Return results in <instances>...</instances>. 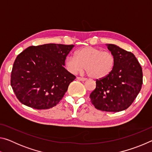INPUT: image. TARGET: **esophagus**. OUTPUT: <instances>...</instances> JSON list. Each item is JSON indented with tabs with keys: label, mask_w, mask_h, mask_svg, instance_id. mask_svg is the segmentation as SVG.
<instances>
[{
	"label": "esophagus",
	"mask_w": 152,
	"mask_h": 152,
	"mask_svg": "<svg viewBox=\"0 0 152 152\" xmlns=\"http://www.w3.org/2000/svg\"><path fill=\"white\" fill-rule=\"evenodd\" d=\"M77 79H78V80H80V81H86V78H81V77H77Z\"/></svg>",
	"instance_id": "1"
}]
</instances>
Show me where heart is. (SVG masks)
<instances>
[{"label":"heart","mask_w":152,"mask_h":152,"mask_svg":"<svg viewBox=\"0 0 152 152\" xmlns=\"http://www.w3.org/2000/svg\"><path fill=\"white\" fill-rule=\"evenodd\" d=\"M68 70L76 74L84 70L89 77L102 79L109 76L114 68L115 58L111 52L94 47H84L75 52V57L69 56L66 60Z\"/></svg>","instance_id":"b5f03b06"}]
</instances>
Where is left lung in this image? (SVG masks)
<instances>
[{"label": "left lung", "instance_id": "8db88e82", "mask_svg": "<svg viewBox=\"0 0 152 152\" xmlns=\"http://www.w3.org/2000/svg\"><path fill=\"white\" fill-rule=\"evenodd\" d=\"M115 56L114 68L109 76L96 81L90 95L96 109L108 112L127 109L140 92L142 68L133 53L115 44H106Z\"/></svg>", "mask_w": 152, "mask_h": 152}]
</instances>
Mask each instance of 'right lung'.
<instances>
[{
	"instance_id": "right-lung-1",
	"label": "right lung",
	"mask_w": 152,
	"mask_h": 152,
	"mask_svg": "<svg viewBox=\"0 0 152 152\" xmlns=\"http://www.w3.org/2000/svg\"><path fill=\"white\" fill-rule=\"evenodd\" d=\"M74 46L56 43L30 46L17 56L11 84L22 104L48 109L60 102L76 78L64 68L66 56Z\"/></svg>"
}]
</instances>
